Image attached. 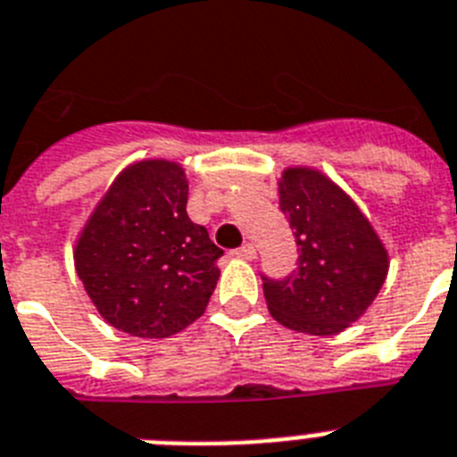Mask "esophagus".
I'll return each instance as SVG.
<instances>
[{
  "mask_svg": "<svg viewBox=\"0 0 457 457\" xmlns=\"http://www.w3.org/2000/svg\"><path fill=\"white\" fill-rule=\"evenodd\" d=\"M233 254L237 256V259H247V262H252L256 256V250H254V245H243V247H237V250H233Z\"/></svg>",
  "mask_w": 457,
  "mask_h": 457,
  "instance_id": "esophagus-1",
  "label": "esophagus"
}]
</instances>
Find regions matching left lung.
<instances>
[{"label":"left lung","mask_w":457,"mask_h":457,"mask_svg":"<svg viewBox=\"0 0 457 457\" xmlns=\"http://www.w3.org/2000/svg\"><path fill=\"white\" fill-rule=\"evenodd\" d=\"M278 195L299 245V270L263 282L269 312L299 334H341L378 296L390 252L360 205L320 168H285Z\"/></svg>","instance_id":"left-lung-1"}]
</instances>
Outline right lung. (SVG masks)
<instances>
[{
	"label": "right lung",
	"instance_id": "1",
	"mask_svg": "<svg viewBox=\"0 0 457 457\" xmlns=\"http://www.w3.org/2000/svg\"><path fill=\"white\" fill-rule=\"evenodd\" d=\"M182 163L142 158L119 172L74 243V269L114 329L168 338L201 318L224 252L187 214Z\"/></svg>",
	"mask_w": 457,
	"mask_h": 457
}]
</instances>
